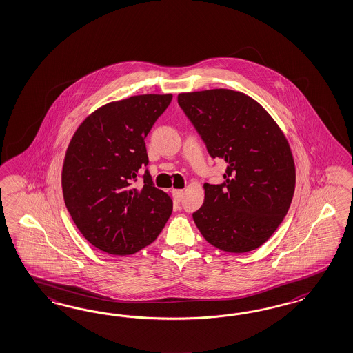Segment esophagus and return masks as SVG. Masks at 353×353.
I'll return each instance as SVG.
<instances>
[{
    "mask_svg": "<svg viewBox=\"0 0 353 353\" xmlns=\"http://www.w3.org/2000/svg\"><path fill=\"white\" fill-rule=\"evenodd\" d=\"M183 194H184L183 190H172V197L175 201H181Z\"/></svg>",
    "mask_w": 353,
    "mask_h": 353,
    "instance_id": "34e87169",
    "label": "esophagus"
}]
</instances>
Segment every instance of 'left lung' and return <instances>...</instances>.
<instances>
[{"label": "left lung", "mask_w": 353, "mask_h": 353, "mask_svg": "<svg viewBox=\"0 0 353 353\" xmlns=\"http://www.w3.org/2000/svg\"><path fill=\"white\" fill-rule=\"evenodd\" d=\"M178 103L212 159L227 163L222 184H203L193 212L203 239L223 252L262 246L281 224L295 190L292 150L258 101L228 89L181 92Z\"/></svg>", "instance_id": "obj_1"}]
</instances>
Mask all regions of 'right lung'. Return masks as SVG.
<instances>
[{
  "label": "right lung",
  "mask_w": 353,
  "mask_h": 353,
  "mask_svg": "<svg viewBox=\"0 0 353 353\" xmlns=\"http://www.w3.org/2000/svg\"><path fill=\"white\" fill-rule=\"evenodd\" d=\"M172 94L135 95L92 112L65 152L61 188L72 219L99 250L130 255L157 239L172 215L168 193L153 185L144 139L172 101Z\"/></svg>",
  "instance_id": "1"
}]
</instances>
